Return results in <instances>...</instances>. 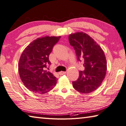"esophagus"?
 <instances>
[{
	"instance_id": "esophagus-1",
	"label": "esophagus",
	"mask_w": 126,
	"mask_h": 126,
	"mask_svg": "<svg viewBox=\"0 0 126 126\" xmlns=\"http://www.w3.org/2000/svg\"><path fill=\"white\" fill-rule=\"evenodd\" d=\"M65 74H66L65 71H61V72H59V74L60 75H64Z\"/></svg>"
}]
</instances>
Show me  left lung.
Returning a JSON list of instances; mask_svg holds the SVG:
<instances>
[{
  "label": "left lung",
  "mask_w": 126,
  "mask_h": 126,
  "mask_svg": "<svg viewBox=\"0 0 126 126\" xmlns=\"http://www.w3.org/2000/svg\"><path fill=\"white\" fill-rule=\"evenodd\" d=\"M69 40L75 50L78 60L83 61L85 67L84 71L79 72V79L72 82V85L81 93H91L100 86L106 74L105 53L100 45L85 32L70 34Z\"/></svg>",
  "instance_id": "8db88e82"
}]
</instances>
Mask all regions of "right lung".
<instances>
[{
	"instance_id": "right-lung-1",
	"label": "right lung",
	"mask_w": 126,
	"mask_h": 126,
	"mask_svg": "<svg viewBox=\"0 0 126 126\" xmlns=\"http://www.w3.org/2000/svg\"><path fill=\"white\" fill-rule=\"evenodd\" d=\"M61 36L39 37L26 46L20 58L18 70L25 86L35 94H45L56 85L57 79L46 70L50 64L48 56Z\"/></svg>"
}]
</instances>
